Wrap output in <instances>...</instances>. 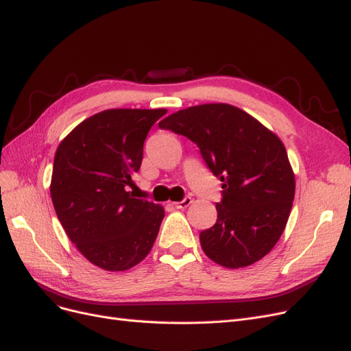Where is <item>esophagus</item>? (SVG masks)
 <instances>
[{
	"label": "esophagus",
	"instance_id": "34e87169",
	"mask_svg": "<svg viewBox=\"0 0 351 351\" xmlns=\"http://www.w3.org/2000/svg\"><path fill=\"white\" fill-rule=\"evenodd\" d=\"M190 204H192V197H190V196H186L183 200L176 202V204H174V208H176V209H184V208H187Z\"/></svg>",
	"mask_w": 351,
	"mask_h": 351
}]
</instances>
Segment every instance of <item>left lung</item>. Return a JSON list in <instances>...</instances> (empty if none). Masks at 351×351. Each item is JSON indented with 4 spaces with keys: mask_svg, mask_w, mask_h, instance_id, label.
Segmentation results:
<instances>
[{
    "mask_svg": "<svg viewBox=\"0 0 351 351\" xmlns=\"http://www.w3.org/2000/svg\"><path fill=\"white\" fill-rule=\"evenodd\" d=\"M159 127L196 143L208 168L222 182L217 222L199 234L206 256L236 269L268 254L285 228L295 189L278 136L228 104L177 111Z\"/></svg>",
    "mask_w": 351,
    "mask_h": 351,
    "instance_id": "obj_1",
    "label": "left lung"
}]
</instances>
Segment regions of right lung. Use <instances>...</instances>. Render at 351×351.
Here are the masks:
<instances>
[{
    "label": "right lung",
    "instance_id": "right-lung-1",
    "mask_svg": "<svg viewBox=\"0 0 351 351\" xmlns=\"http://www.w3.org/2000/svg\"><path fill=\"white\" fill-rule=\"evenodd\" d=\"M165 110H107L82 121L58 146L51 180L57 217L79 252L105 271H125L151 252L164 208L132 187L143 143Z\"/></svg>",
    "mask_w": 351,
    "mask_h": 351
}]
</instances>
